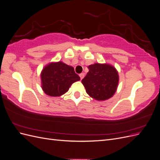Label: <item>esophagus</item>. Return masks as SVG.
<instances>
[{
	"mask_svg": "<svg viewBox=\"0 0 160 160\" xmlns=\"http://www.w3.org/2000/svg\"><path fill=\"white\" fill-rule=\"evenodd\" d=\"M84 76H85V74L84 73H81L80 75H79V77H80V78H81V79H82L84 77Z\"/></svg>",
	"mask_w": 160,
	"mask_h": 160,
	"instance_id": "obj_1",
	"label": "esophagus"
}]
</instances>
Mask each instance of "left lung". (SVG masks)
<instances>
[{
    "label": "left lung",
    "mask_w": 160,
    "mask_h": 160,
    "mask_svg": "<svg viewBox=\"0 0 160 160\" xmlns=\"http://www.w3.org/2000/svg\"><path fill=\"white\" fill-rule=\"evenodd\" d=\"M89 72L82 79L87 93L98 101L107 100L118 88V72L109 64L95 63L88 67Z\"/></svg>",
    "instance_id": "obj_1"
}]
</instances>
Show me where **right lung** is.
<instances>
[{
    "instance_id": "1",
    "label": "right lung",
    "mask_w": 160,
    "mask_h": 160,
    "mask_svg": "<svg viewBox=\"0 0 160 160\" xmlns=\"http://www.w3.org/2000/svg\"><path fill=\"white\" fill-rule=\"evenodd\" d=\"M41 78L43 91L51 97L65 94L72 83L80 80L73 67L61 61L46 65L41 71Z\"/></svg>"
}]
</instances>
